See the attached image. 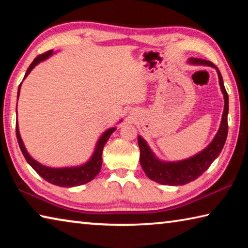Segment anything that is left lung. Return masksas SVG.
Masks as SVG:
<instances>
[{
	"label": "left lung",
	"instance_id": "8db88e82",
	"mask_svg": "<svg viewBox=\"0 0 248 248\" xmlns=\"http://www.w3.org/2000/svg\"><path fill=\"white\" fill-rule=\"evenodd\" d=\"M188 63L196 65H208L217 70L221 92L224 97V110L223 114H222L220 128L217 130L216 137L211 141V143L201 152L194 155V156L182 159V161H161V159L155 156V154L150 149V146L143 138L141 136L138 137V143H139L140 148V163L144 173L154 182L162 185H169V186L186 185L198 178L200 175H202L212 164V162L219 156L224 146L226 137H228L229 95L225 91L223 79H222L219 69L212 62L202 60V59L190 58L188 60Z\"/></svg>",
	"mask_w": 248,
	"mask_h": 248
}]
</instances>
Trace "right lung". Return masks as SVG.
<instances>
[{"label": "right lung", "mask_w": 248, "mask_h": 248, "mask_svg": "<svg viewBox=\"0 0 248 248\" xmlns=\"http://www.w3.org/2000/svg\"><path fill=\"white\" fill-rule=\"evenodd\" d=\"M53 53H54L53 50H49V51H47L46 53L40 54V56L37 57L35 60L31 62V64L29 65V68L27 69L24 78H27V75L31 73V71L35 68L37 64L40 63L41 61H45L46 59H48L49 57H51ZM20 85H22V83H20ZM20 85L17 91V100H18V96L20 92ZM115 130H116L115 127L109 128L102 134V136H100L97 143H96L93 154H92L91 158L86 163H84V164L78 165V166L61 167V169H54V167H48L46 165H43L31 156V154L27 152L26 148H25L22 138H20L18 124H16V137H17L20 151H22L24 157L26 158L27 163L45 180H47L48 183L52 185H56V186L75 187V186H81V185L91 182V180L94 179L96 177V175L99 173L100 169H102V162H103L102 154H103L104 145L106 144L109 137L111 136V133L114 132Z\"/></svg>", "instance_id": "obj_1"}]
</instances>
